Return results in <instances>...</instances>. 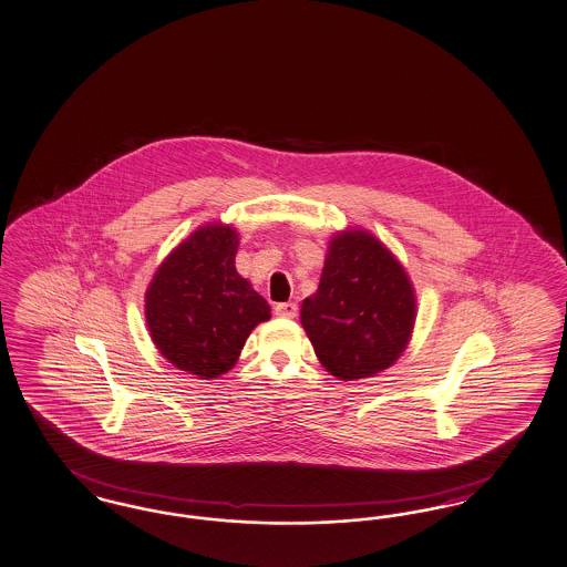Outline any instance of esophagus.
<instances>
[{"label": "esophagus", "instance_id": "obj_1", "mask_svg": "<svg viewBox=\"0 0 567 567\" xmlns=\"http://www.w3.org/2000/svg\"><path fill=\"white\" fill-rule=\"evenodd\" d=\"M274 312H276V317L295 318V317H297V303H293V301H285V303H276V308H274Z\"/></svg>", "mask_w": 567, "mask_h": 567}]
</instances>
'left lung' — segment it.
<instances>
[{
	"label": "left lung",
	"instance_id": "1",
	"mask_svg": "<svg viewBox=\"0 0 567 567\" xmlns=\"http://www.w3.org/2000/svg\"><path fill=\"white\" fill-rule=\"evenodd\" d=\"M415 289L396 255L363 227L331 236L317 293L301 303V327L320 364L338 380L373 378L408 350Z\"/></svg>",
	"mask_w": 567,
	"mask_h": 567
}]
</instances>
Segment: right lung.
<instances>
[{
	"label": "right lung",
	"mask_w": 567,
	"mask_h": 567,
	"mask_svg": "<svg viewBox=\"0 0 567 567\" xmlns=\"http://www.w3.org/2000/svg\"><path fill=\"white\" fill-rule=\"evenodd\" d=\"M236 227L204 224L171 250L145 291V322L159 354L177 369L215 380L270 320L268 301L236 272Z\"/></svg>",
	"instance_id": "1"
}]
</instances>
